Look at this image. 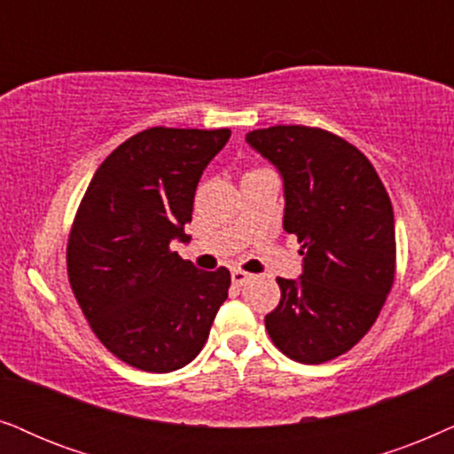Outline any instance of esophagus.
<instances>
[{"label":"esophagus","instance_id":"esophagus-1","mask_svg":"<svg viewBox=\"0 0 454 454\" xmlns=\"http://www.w3.org/2000/svg\"><path fill=\"white\" fill-rule=\"evenodd\" d=\"M251 278L253 276L249 274V271H245V270H240V268H234L232 270V282L237 284V286H245V284L249 282Z\"/></svg>","mask_w":454,"mask_h":454}]
</instances>
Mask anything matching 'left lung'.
<instances>
[{
  "label": "left lung",
  "instance_id": "obj_1",
  "mask_svg": "<svg viewBox=\"0 0 454 454\" xmlns=\"http://www.w3.org/2000/svg\"><path fill=\"white\" fill-rule=\"evenodd\" d=\"M284 184V220L303 271L278 278L280 303L265 316L271 342L299 364H324L367 334L395 282V211L357 147L322 129L247 132Z\"/></svg>",
  "mask_w": 454,
  "mask_h": 454
}]
</instances>
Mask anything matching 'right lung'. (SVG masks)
I'll return each instance as SVG.
<instances>
[{
    "instance_id": "add662e5",
    "label": "right lung",
    "mask_w": 454,
    "mask_h": 454,
    "mask_svg": "<svg viewBox=\"0 0 454 454\" xmlns=\"http://www.w3.org/2000/svg\"><path fill=\"white\" fill-rule=\"evenodd\" d=\"M231 130L155 129L130 137L97 168L68 240L72 293L118 359L168 373L201 353L231 271H201L170 251L189 243L195 191Z\"/></svg>"
}]
</instances>
